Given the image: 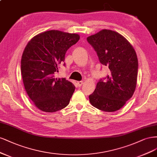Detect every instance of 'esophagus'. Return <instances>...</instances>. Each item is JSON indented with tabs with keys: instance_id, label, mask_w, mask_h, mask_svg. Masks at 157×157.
<instances>
[{
	"instance_id": "esophagus-1",
	"label": "esophagus",
	"mask_w": 157,
	"mask_h": 157,
	"mask_svg": "<svg viewBox=\"0 0 157 157\" xmlns=\"http://www.w3.org/2000/svg\"><path fill=\"white\" fill-rule=\"evenodd\" d=\"M83 83V82H82V81H79V82H77V84H78V87H81Z\"/></svg>"
}]
</instances>
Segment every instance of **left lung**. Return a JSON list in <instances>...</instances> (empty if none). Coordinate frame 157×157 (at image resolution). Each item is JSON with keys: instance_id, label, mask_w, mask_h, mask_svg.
Listing matches in <instances>:
<instances>
[{"instance_id": "8db88e82", "label": "left lung", "mask_w": 157, "mask_h": 157, "mask_svg": "<svg viewBox=\"0 0 157 157\" xmlns=\"http://www.w3.org/2000/svg\"><path fill=\"white\" fill-rule=\"evenodd\" d=\"M97 52L100 63L108 67L110 74L100 79L89 101L94 108L107 112L121 109L135 91L138 61L132 45L123 36L103 29L87 38Z\"/></svg>"}]
</instances>
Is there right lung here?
Wrapping results in <instances>:
<instances>
[{
    "instance_id": "add662e5",
    "label": "right lung",
    "mask_w": 157,
    "mask_h": 157,
    "mask_svg": "<svg viewBox=\"0 0 157 157\" xmlns=\"http://www.w3.org/2000/svg\"><path fill=\"white\" fill-rule=\"evenodd\" d=\"M79 38L78 34L52 30L36 35L25 47L21 60L24 87L42 112H55L68 105L75 86L65 78H55L54 74L64 62L66 52Z\"/></svg>"
}]
</instances>
